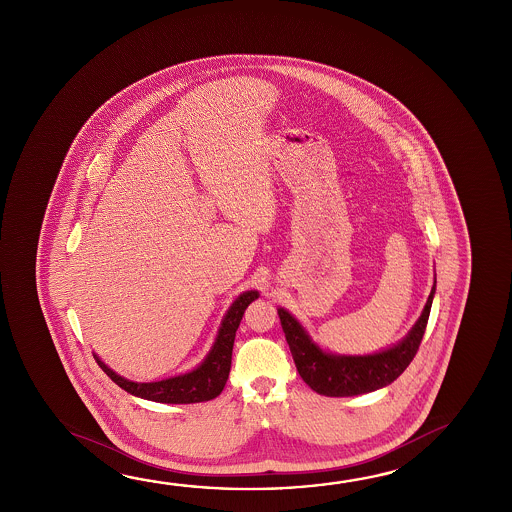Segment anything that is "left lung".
<instances>
[{
    "instance_id": "8db88e82",
    "label": "left lung",
    "mask_w": 512,
    "mask_h": 512,
    "mask_svg": "<svg viewBox=\"0 0 512 512\" xmlns=\"http://www.w3.org/2000/svg\"><path fill=\"white\" fill-rule=\"evenodd\" d=\"M436 293V282L428 296L427 305L421 318L416 321L402 343L389 350L364 355V357H344L321 352L310 341L300 323L284 309H278L280 325L284 330L285 341L293 353L294 364L303 382L323 396H355L371 393L387 386L402 375L418 353L421 339L425 336L432 298Z\"/></svg>"
}]
</instances>
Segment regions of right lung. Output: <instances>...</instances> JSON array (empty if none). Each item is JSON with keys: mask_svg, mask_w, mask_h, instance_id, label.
Instances as JSON below:
<instances>
[{"mask_svg": "<svg viewBox=\"0 0 512 512\" xmlns=\"http://www.w3.org/2000/svg\"><path fill=\"white\" fill-rule=\"evenodd\" d=\"M257 298H259L257 291H248L232 303L227 316L223 319V325L219 328L218 339L207 355V359L202 362L200 368L194 369L191 373L160 380V382L141 384V382H130L126 378L119 377L96 355L94 359L98 362V366L112 378V382H116L121 389H125L126 393L134 394L144 400L160 403L209 402L219 396L227 384L230 364H232L235 332L243 319L244 310Z\"/></svg>", "mask_w": 512, "mask_h": 512, "instance_id": "add662e5", "label": "right lung"}]
</instances>
